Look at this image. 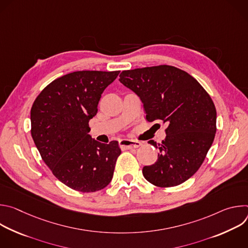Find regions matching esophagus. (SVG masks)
<instances>
[{
    "instance_id": "esophagus-1",
    "label": "esophagus",
    "mask_w": 248,
    "mask_h": 248,
    "mask_svg": "<svg viewBox=\"0 0 248 248\" xmlns=\"http://www.w3.org/2000/svg\"><path fill=\"white\" fill-rule=\"evenodd\" d=\"M120 147L124 150L131 149V148H138L139 146L142 145V143L138 140H131V139H122L119 141Z\"/></svg>"
}]
</instances>
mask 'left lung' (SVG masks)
Segmentation results:
<instances>
[{"label": "left lung", "mask_w": 248, "mask_h": 248, "mask_svg": "<svg viewBox=\"0 0 248 248\" xmlns=\"http://www.w3.org/2000/svg\"><path fill=\"white\" fill-rule=\"evenodd\" d=\"M143 103L148 122L168 124L157 144L155 164L142 169L144 178L160 187L179 186L202 165L213 143L217 113L210 95L190 75L171 65L124 70L119 79Z\"/></svg>", "instance_id": "8db88e82"}]
</instances>
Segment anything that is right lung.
<instances>
[{
    "label": "right lung",
    "instance_id": "right-lung-1",
    "mask_svg": "<svg viewBox=\"0 0 248 248\" xmlns=\"http://www.w3.org/2000/svg\"><path fill=\"white\" fill-rule=\"evenodd\" d=\"M120 72L81 70L61 77L35 99L31 135L43 161L66 186L95 192L107 186L121 154L118 141L98 142L88 132L101 95Z\"/></svg>",
    "mask_w": 248,
    "mask_h": 248
}]
</instances>
